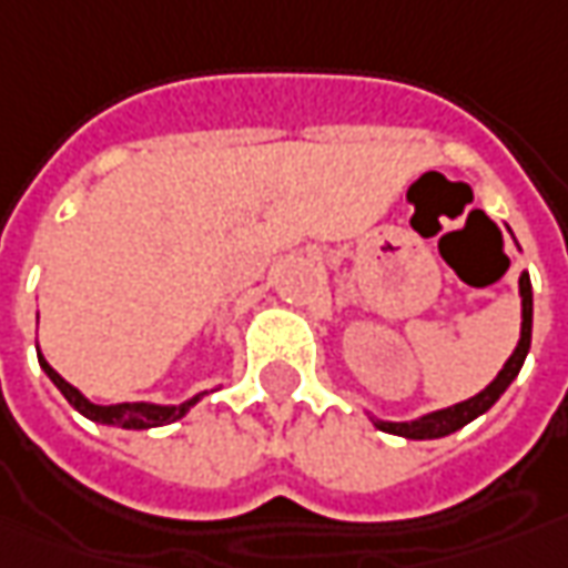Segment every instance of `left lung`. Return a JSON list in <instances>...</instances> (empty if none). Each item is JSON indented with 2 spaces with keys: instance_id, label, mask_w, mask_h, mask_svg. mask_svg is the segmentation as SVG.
<instances>
[{
  "instance_id": "left-lung-1",
  "label": "left lung",
  "mask_w": 568,
  "mask_h": 568,
  "mask_svg": "<svg viewBox=\"0 0 568 568\" xmlns=\"http://www.w3.org/2000/svg\"><path fill=\"white\" fill-rule=\"evenodd\" d=\"M519 303H523V324H519V343H516L514 355L504 362V367L498 371V377L488 383L483 393H476L467 402H457L452 408L429 410V414H420V417H410V420H383V417H371V424L383 429V433H393V436H402V439H442V436H452L460 426H467L470 420H476L479 414H486L495 402H498L507 386L516 381L519 367L526 362L531 346V281L529 272L519 275Z\"/></svg>"
}]
</instances>
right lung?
Listing matches in <instances>:
<instances>
[{"label": "right lung", "instance_id": "1", "mask_svg": "<svg viewBox=\"0 0 568 568\" xmlns=\"http://www.w3.org/2000/svg\"><path fill=\"white\" fill-rule=\"evenodd\" d=\"M39 355V367L45 371V377L58 386V393L68 398L73 408L80 410L82 417H89V420H95V424L104 426H120V429H151V426H166L175 424V420H182L187 410L194 408L203 396H210V393H197V396L185 398V402H179V405H158V402H120V405H95L92 398H85L77 389V386H70L58 371H54L45 358H42V352Z\"/></svg>", "mask_w": 568, "mask_h": 568}]
</instances>
